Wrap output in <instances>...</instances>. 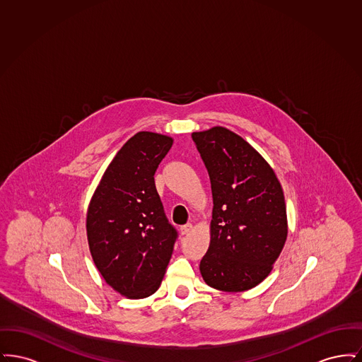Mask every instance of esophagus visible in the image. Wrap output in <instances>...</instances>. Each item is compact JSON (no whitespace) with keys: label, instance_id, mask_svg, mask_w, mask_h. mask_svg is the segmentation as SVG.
<instances>
[{"label":"esophagus","instance_id":"1","mask_svg":"<svg viewBox=\"0 0 362 362\" xmlns=\"http://www.w3.org/2000/svg\"><path fill=\"white\" fill-rule=\"evenodd\" d=\"M191 229H192V224L182 225V226H180L182 235H187V233L191 232Z\"/></svg>","mask_w":362,"mask_h":362}]
</instances>
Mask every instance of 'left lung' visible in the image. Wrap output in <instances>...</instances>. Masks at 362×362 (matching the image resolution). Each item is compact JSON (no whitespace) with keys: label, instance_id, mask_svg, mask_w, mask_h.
Segmentation results:
<instances>
[{"label":"left lung","instance_id":"1","mask_svg":"<svg viewBox=\"0 0 362 362\" xmlns=\"http://www.w3.org/2000/svg\"><path fill=\"white\" fill-rule=\"evenodd\" d=\"M211 194V240L199 270L209 286L243 292L273 269L288 235L286 206L276 173L240 136L225 127L192 133Z\"/></svg>","mask_w":362,"mask_h":362}]
</instances>
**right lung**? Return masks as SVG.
Masks as SVG:
<instances>
[{
    "label": "right lung",
    "instance_id": "1",
    "mask_svg": "<svg viewBox=\"0 0 362 362\" xmlns=\"http://www.w3.org/2000/svg\"><path fill=\"white\" fill-rule=\"evenodd\" d=\"M171 146L173 138L151 132L130 138L105 170L88 209L93 262L105 282L130 298L158 289L177 239L153 177Z\"/></svg>",
    "mask_w": 362,
    "mask_h": 362
}]
</instances>
